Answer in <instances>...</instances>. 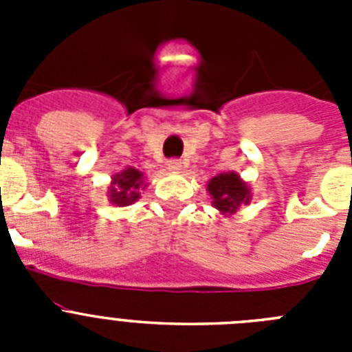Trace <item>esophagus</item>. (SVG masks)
I'll return each mask as SVG.
<instances>
[{"mask_svg":"<svg viewBox=\"0 0 352 352\" xmlns=\"http://www.w3.org/2000/svg\"><path fill=\"white\" fill-rule=\"evenodd\" d=\"M167 169L173 170V173H178V170H182V162H179L178 158H170V160L167 162Z\"/></svg>","mask_w":352,"mask_h":352,"instance_id":"1","label":"esophagus"}]
</instances>
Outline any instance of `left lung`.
<instances>
[{
  "instance_id": "left-lung-1",
  "label": "left lung",
  "mask_w": 352,
  "mask_h": 352,
  "mask_svg": "<svg viewBox=\"0 0 352 352\" xmlns=\"http://www.w3.org/2000/svg\"><path fill=\"white\" fill-rule=\"evenodd\" d=\"M208 192L211 195V204L222 214H232L241 204H248L252 199L250 188L236 173H222L210 179Z\"/></svg>"
}]
</instances>
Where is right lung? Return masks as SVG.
<instances>
[{"mask_svg": "<svg viewBox=\"0 0 352 352\" xmlns=\"http://www.w3.org/2000/svg\"><path fill=\"white\" fill-rule=\"evenodd\" d=\"M141 186H144V176L141 170L126 167L125 170L118 173L109 186V201L114 206H129L135 203L141 195Z\"/></svg>", "mask_w": 352, "mask_h": 352, "instance_id": "right-lung-1", "label": "right lung"}]
</instances>
